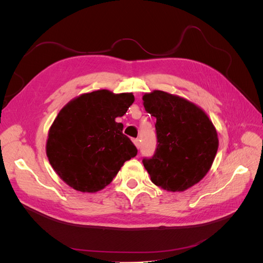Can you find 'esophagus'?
I'll return each mask as SVG.
<instances>
[{"mask_svg": "<svg viewBox=\"0 0 263 263\" xmlns=\"http://www.w3.org/2000/svg\"><path fill=\"white\" fill-rule=\"evenodd\" d=\"M133 142H134L135 146H136L137 148H139V147H140V140H139V139H134V140H133Z\"/></svg>", "mask_w": 263, "mask_h": 263, "instance_id": "esophagus-1", "label": "esophagus"}]
</instances>
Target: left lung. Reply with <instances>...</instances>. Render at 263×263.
Here are the masks:
<instances>
[{"instance_id":"obj_1","label":"left lung","mask_w":263,"mask_h":263,"mask_svg":"<svg viewBox=\"0 0 263 263\" xmlns=\"http://www.w3.org/2000/svg\"><path fill=\"white\" fill-rule=\"evenodd\" d=\"M142 101L157 119L156 153L142 163L157 186L183 192L210 171L218 149L216 128L201 107L178 95L155 90Z\"/></svg>"}]
</instances>
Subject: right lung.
<instances>
[{
	"label": "right lung",
	"instance_id": "1",
	"mask_svg": "<svg viewBox=\"0 0 263 263\" xmlns=\"http://www.w3.org/2000/svg\"><path fill=\"white\" fill-rule=\"evenodd\" d=\"M133 93L98 90L81 94L63 106L48 132L46 154L62 181L80 192L95 193L108 185L137 148L123 134V116Z\"/></svg>",
	"mask_w": 263,
	"mask_h": 263
}]
</instances>
